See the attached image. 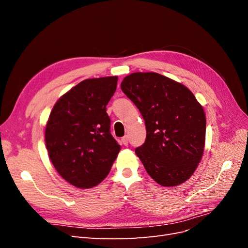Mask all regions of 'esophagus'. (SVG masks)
<instances>
[{
  "instance_id": "obj_1",
  "label": "esophagus",
  "mask_w": 248,
  "mask_h": 248,
  "mask_svg": "<svg viewBox=\"0 0 248 248\" xmlns=\"http://www.w3.org/2000/svg\"><path fill=\"white\" fill-rule=\"evenodd\" d=\"M128 140H129V139H128V137H127V136H125V137H123V138L121 139L122 144H123V145H125V146L128 145Z\"/></svg>"
}]
</instances>
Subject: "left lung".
<instances>
[{
  "mask_svg": "<svg viewBox=\"0 0 248 248\" xmlns=\"http://www.w3.org/2000/svg\"><path fill=\"white\" fill-rule=\"evenodd\" d=\"M121 89L145 120L146 140L136 154L148 174L167 187L185 182L204 153L202 107L185 86L155 72L131 73Z\"/></svg>",
  "mask_w": 248,
  "mask_h": 248,
  "instance_id": "obj_1",
  "label": "left lung"
}]
</instances>
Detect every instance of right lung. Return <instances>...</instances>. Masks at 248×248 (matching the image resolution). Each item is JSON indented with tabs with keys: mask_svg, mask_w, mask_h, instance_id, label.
Listing matches in <instances>:
<instances>
[{
	"mask_svg": "<svg viewBox=\"0 0 248 248\" xmlns=\"http://www.w3.org/2000/svg\"><path fill=\"white\" fill-rule=\"evenodd\" d=\"M117 81V77L82 80L57 101L49 115V158L60 176L78 188L100 183L121 149L111 136L107 112Z\"/></svg>",
	"mask_w": 248,
	"mask_h": 248,
	"instance_id": "right-lung-1",
	"label": "right lung"
}]
</instances>
